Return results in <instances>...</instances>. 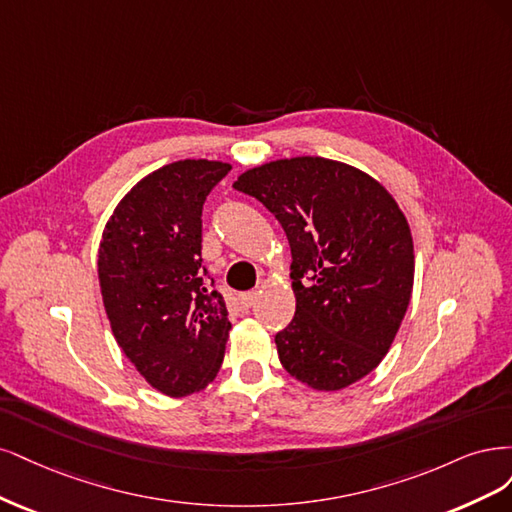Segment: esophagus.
Here are the masks:
<instances>
[{
    "mask_svg": "<svg viewBox=\"0 0 512 512\" xmlns=\"http://www.w3.org/2000/svg\"><path fill=\"white\" fill-rule=\"evenodd\" d=\"M255 302H257V291L242 293V295H240V306H242V308H251Z\"/></svg>",
    "mask_w": 512,
    "mask_h": 512,
    "instance_id": "esophagus-1",
    "label": "esophagus"
}]
</instances>
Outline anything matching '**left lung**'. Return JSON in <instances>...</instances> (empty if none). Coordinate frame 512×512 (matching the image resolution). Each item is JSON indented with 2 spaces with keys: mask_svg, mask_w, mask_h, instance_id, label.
Returning a JSON list of instances; mask_svg holds the SVG:
<instances>
[{
  "mask_svg": "<svg viewBox=\"0 0 512 512\" xmlns=\"http://www.w3.org/2000/svg\"><path fill=\"white\" fill-rule=\"evenodd\" d=\"M234 187L274 214L291 246L295 317L274 338L280 364L317 391L357 383L387 355L410 302L415 249L398 202L323 157L263 163Z\"/></svg>",
  "mask_w": 512,
  "mask_h": 512,
  "instance_id": "obj_1",
  "label": "left lung"
}]
</instances>
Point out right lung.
Segmentation results:
<instances>
[{
    "instance_id": "add662e5",
    "label": "right lung",
    "mask_w": 512,
    "mask_h": 512,
    "mask_svg": "<svg viewBox=\"0 0 512 512\" xmlns=\"http://www.w3.org/2000/svg\"><path fill=\"white\" fill-rule=\"evenodd\" d=\"M229 170L183 159L144 176L114 208L97 253L117 344L170 398L204 389L223 364L232 323L202 266V208Z\"/></svg>"
}]
</instances>
